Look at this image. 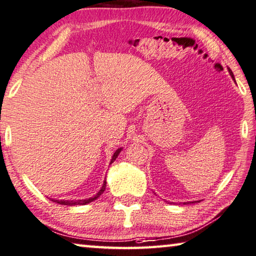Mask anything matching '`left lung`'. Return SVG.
<instances>
[{
    "mask_svg": "<svg viewBox=\"0 0 256 256\" xmlns=\"http://www.w3.org/2000/svg\"><path fill=\"white\" fill-rule=\"evenodd\" d=\"M228 70H229V74H230V76H231V77H232V80H234V72H231V70H230V68H228Z\"/></svg>",
    "mask_w": 256,
    "mask_h": 256,
    "instance_id": "obj_1",
    "label": "left lung"
}]
</instances>
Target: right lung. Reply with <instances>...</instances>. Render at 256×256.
I'll return each instance as SVG.
<instances>
[{
  "instance_id": "obj_1",
  "label": "right lung",
  "mask_w": 256,
  "mask_h": 256,
  "mask_svg": "<svg viewBox=\"0 0 256 256\" xmlns=\"http://www.w3.org/2000/svg\"><path fill=\"white\" fill-rule=\"evenodd\" d=\"M122 149L123 148H118L116 150L115 152H114V155H112V160H110V164L112 163H114V162H115V160L117 158V156L120 155V152H122ZM106 180L104 181V184H102V186H101L100 188V190L98 192H96V194H94V196L93 197H91V198H86V200H52V202H56V204H60V205H67V206H74V205H86V204H88V202H93V200H96V198H98L101 194H102L104 192V189H106Z\"/></svg>"
}]
</instances>
